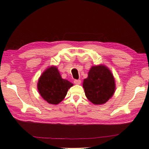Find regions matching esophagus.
I'll return each instance as SVG.
<instances>
[{
    "instance_id": "1",
    "label": "esophagus",
    "mask_w": 149,
    "mask_h": 149,
    "mask_svg": "<svg viewBox=\"0 0 149 149\" xmlns=\"http://www.w3.org/2000/svg\"><path fill=\"white\" fill-rule=\"evenodd\" d=\"M74 83L75 84H77V85L80 84V83H81V80H74Z\"/></svg>"
}]
</instances>
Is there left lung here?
<instances>
[{"instance_id": "left-lung-1", "label": "left lung", "mask_w": 149, "mask_h": 149, "mask_svg": "<svg viewBox=\"0 0 149 149\" xmlns=\"http://www.w3.org/2000/svg\"><path fill=\"white\" fill-rule=\"evenodd\" d=\"M85 95L95 105L104 104L113 95L115 82L110 70L103 65L91 68L87 79L84 80Z\"/></svg>"}]
</instances>
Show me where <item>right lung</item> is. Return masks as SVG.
I'll list each match as a JSON object with an SVG mask.
<instances>
[{
  "label": "right lung",
  "instance_id": "obj_1",
  "mask_svg": "<svg viewBox=\"0 0 149 149\" xmlns=\"http://www.w3.org/2000/svg\"><path fill=\"white\" fill-rule=\"evenodd\" d=\"M73 84L63 79L56 67L48 68L41 75L38 82L40 95L48 103L56 105L66 96L68 90Z\"/></svg>",
  "mask_w": 149,
  "mask_h": 149
}]
</instances>
